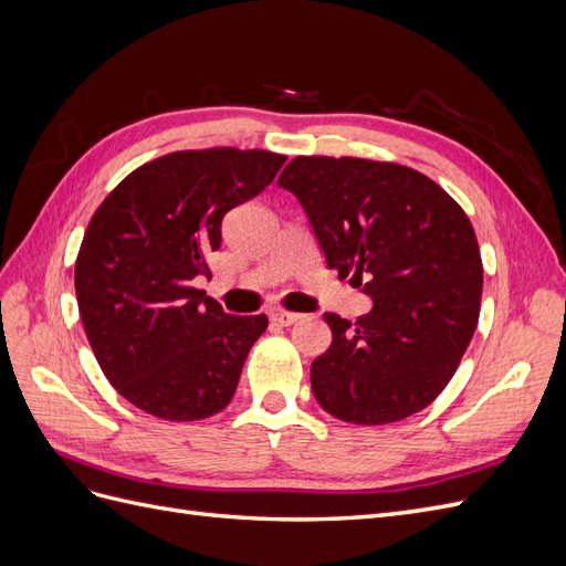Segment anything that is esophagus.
Returning <instances> with one entry per match:
<instances>
[{
  "instance_id": "1",
  "label": "esophagus",
  "mask_w": 566,
  "mask_h": 566,
  "mask_svg": "<svg viewBox=\"0 0 566 566\" xmlns=\"http://www.w3.org/2000/svg\"><path fill=\"white\" fill-rule=\"evenodd\" d=\"M300 318H302V316L295 314V312H283V310L271 312V321L279 323V325H293V323H297Z\"/></svg>"
}]
</instances>
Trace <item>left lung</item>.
Here are the masks:
<instances>
[{"mask_svg": "<svg viewBox=\"0 0 566 566\" xmlns=\"http://www.w3.org/2000/svg\"><path fill=\"white\" fill-rule=\"evenodd\" d=\"M310 217L325 262L373 300L356 323L325 314L333 345L312 364L323 410L387 424L430 406L476 331L484 269L468 214L397 163L297 156L279 177Z\"/></svg>", "mask_w": 566, "mask_h": 566, "instance_id": "8db88e82", "label": "left lung"}]
</instances>
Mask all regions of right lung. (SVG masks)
I'll list each match as a JSON object with an SVG mask.
<instances>
[{
	"label": "right lung",
	"mask_w": 566,
	"mask_h": 566,
	"mask_svg": "<svg viewBox=\"0 0 566 566\" xmlns=\"http://www.w3.org/2000/svg\"><path fill=\"white\" fill-rule=\"evenodd\" d=\"M271 150H177L136 167L98 205L75 262L84 333L117 394L193 422L233 399L269 318L231 316L191 285L210 273L221 219L273 181Z\"/></svg>",
	"instance_id": "obj_1"
}]
</instances>
